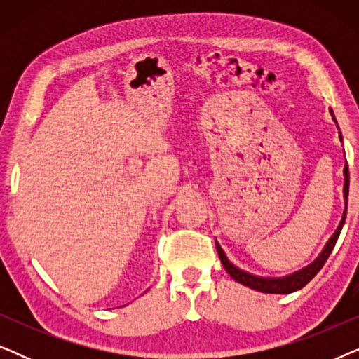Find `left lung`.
<instances>
[{
  "instance_id": "obj_1",
  "label": "left lung",
  "mask_w": 359,
  "mask_h": 359,
  "mask_svg": "<svg viewBox=\"0 0 359 359\" xmlns=\"http://www.w3.org/2000/svg\"><path fill=\"white\" fill-rule=\"evenodd\" d=\"M332 114H333V112H332ZM333 121H335V117H333ZM340 140H341V135H340ZM343 175H345V186H343V196H345V212H343L341 222L337 227L335 233H333L330 240H328L325 248H323L322 253L316 258V262H312L311 264H309V266L299 269V271H296V273L289 274V276H284V278H262V276H255V274H250L247 271H243V269H240V268L235 266V264L230 263L229 258L225 257L224 250L220 248V245L217 242H215V248H217L219 258L224 264L225 271H227L237 283L243 284V286H247L250 289H255V291H258V292L291 294V292L299 291V289H302L304 286H306V284L311 281V279L316 276L318 271H320L323 264H325L328 257H330L333 247H335L338 237H340L341 227L345 225L346 208H348V188H350V173H348V166H345V170H343Z\"/></svg>"
}]
</instances>
